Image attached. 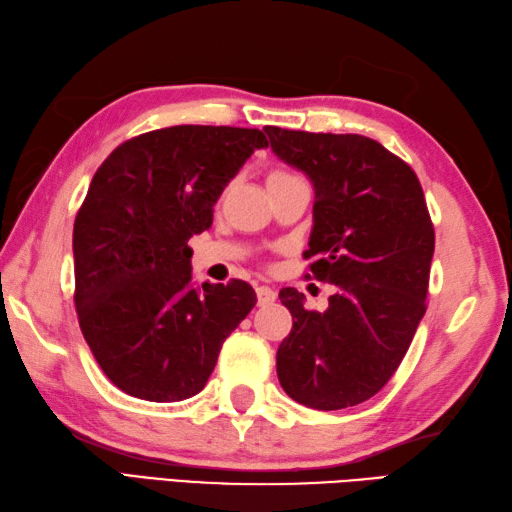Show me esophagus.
Wrapping results in <instances>:
<instances>
[{"mask_svg": "<svg viewBox=\"0 0 512 512\" xmlns=\"http://www.w3.org/2000/svg\"><path fill=\"white\" fill-rule=\"evenodd\" d=\"M256 298H258V306H269L271 302L276 300V291L271 287H258Z\"/></svg>", "mask_w": 512, "mask_h": 512, "instance_id": "1", "label": "esophagus"}]
</instances>
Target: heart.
<instances>
[{
	"instance_id": "obj_1",
	"label": "heart",
	"mask_w": 512,
	"mask_h": 512,
	"mask_svg": "<svg viewBox=\"0 0 512 512\" xmlns=\"http://www.w3.org/2000/svg\"><path fill=\"white\" fill-rule=\"evenodd\" d=\"M287 179H300V177L289 173V170H274V173H269L267 184H276V181H287Z\"/></svg>"
}]
</instances>
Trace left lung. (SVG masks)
Here are the masks:
<instances>
[{"instance_id":"obj_1","label":"left lung","mask_w":512,"mask_h":512,"mask_svg":"<svg viewBox=\"0 0 512 512\" xmlns=\"http://www.w3.org/2000/svg\"><path fill=\"white\" fill-rule=\"evenodd\" d=\"M271 151L315 190L309 278L337 293L324 313L287 287L293 317L276 370L282 390L313 410H344L377 394L425 315L434 225L414 170L366 135L265 127Z\"/></svg>"}]
</instances>
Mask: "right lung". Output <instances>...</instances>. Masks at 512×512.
<instances>
[{
    "instance_id": "right-lung-1",
    "label": "right lung",
    "mask_w": 512,
    "mask_h": 512,
    "mask_svg": "<svg viewBox=\"0 0 512 512\" xmlns=\"http://www.w3.org/2000/svg\"><path fill=\"white\" fill-rule=\"evenodd\" d=\"M267 138L258 129L142 133L100 164L74 221V304L87 346L131 396L175 403L203 390L256 293L243 280L192 287L190 236Z\"/></svg>"
}]
</instances>
